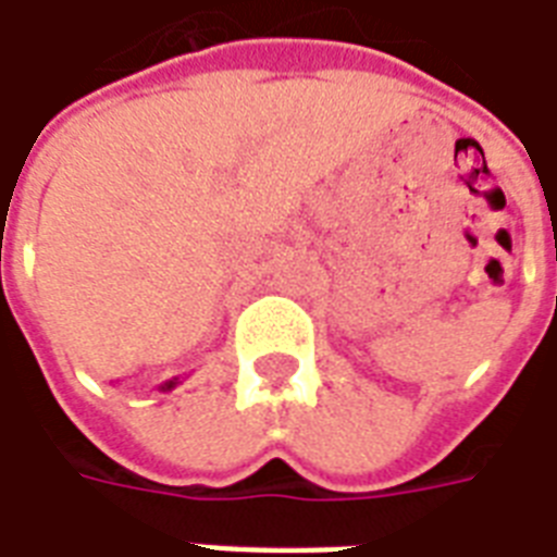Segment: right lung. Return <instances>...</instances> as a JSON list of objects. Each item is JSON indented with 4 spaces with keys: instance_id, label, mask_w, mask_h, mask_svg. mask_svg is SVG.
Masks as SVG:
<instances>
[{
    "instance_id": "right-lung-1",
    "label": "right lung",
    "mask_w": 557,
    "mask_h": 557,
    "mask_svg": "<svg viewBox=\"0 0 557 557\" xmlns=\"http://www.w3.org/2000/svg\"><path fill=\"white\" fill-rule=\"evenodd\" d=\"M176 383H180V377H174V381H164L162 386H159V389H162V393H171V389H174Z\"/></svg>"
}]
</instances>
